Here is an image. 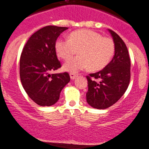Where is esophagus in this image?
Masks as SVG:
<instances>
[{"label":"esophagus","mask_w":149,"mask_h":149,"mask_svg":"<svg viewBox=\"0 0 149 149\" xmlns=\"http://www.w3.org/2000/svg\"><path fill=\"white\" fill-rule=\"evenodd\" d=\"M70 79H74L77 76V75L75 74V73H70Z\"/></svg>","instance_id":"esophagus-1"}]
</instances>
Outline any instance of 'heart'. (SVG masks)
Masks as SVG:
<instances>
[{"instance_id":"obj_1","label":"heart","mask_w":149,"mask_h":149,"mask_svg":"<svg viewBox=\"0 0 149 149\" xmlns=\"http://www.w3.org/2000/svg\"><path fill=\"white\" fill-rule=\"evenodd\" d=\"M56 55L63 60H68L77 51L79 56L65 63L63 68L71 73H76L89 67L97 71L108 65L114 53V42L111 38L103 37L97 32L79 29L72 32L70 39H58L55 45Z\"/></svg>"}]
</instances>
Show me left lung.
Listing matches in <instances>:
<instances>
[{
  "mask_svg": "<svg viewBox=\"0 0 149 149\" xmlns=\"http://www.w3.org/2000/svg\"><path fill=\"white\" fill-rule=\"evenodd\" d=\"M108 30L115 45L113 59L101 71L87 76V102L91 107L97 109L108 108L115 104L126 91L131 79V61L128 48L115 32ZM96 79L100 81L96 82Z\"/></svg>",
  "mask_w": 149,
  "mask_h": 149,
  "instance_id": "left-lung-1",
  "label": "left lung"
}]
</instances>
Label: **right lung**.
Masks as SVG:
<instances>
[{"label": "right lung", "mask_w": 149, "mask_h": 149, "mask_svg": "<svg viewBox=\"0 0 149 149\" xmlns=\"http://www.w3.org/2000/svg\"><path fill=\"white\" fill-rule=\"evenodd\" d=\"M68 27L47 26L28 39L20 58V78L29 97L40 106H50L70 80L69 73L49 74L61 67L56 56V40Z\"/></svg>", "instance_id": "right-lung-1"}]
</instances>
